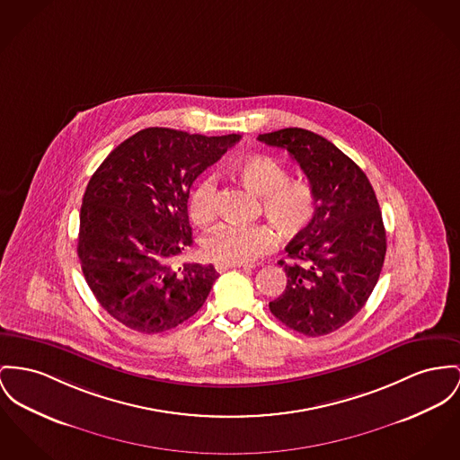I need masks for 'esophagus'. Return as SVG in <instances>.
Instances as JSON below:
<instances>
[{
  "label": "esophagus",
  "instance_id": "obj_1",
  "mask_svg": "<svg viewBox=\"0 0 460 460\" xmlns=\"http://www.w3.org/2000/svg\"><path fill=\"white\" fill-rule=\"evenodd\" d=\"M239 267H243V265H228V263H216L215 269L221 274V272H226V270H230V269H239Z\"/></svg>",
  "mask_w": 460,
  "mask_h": 460
}]
</instances>
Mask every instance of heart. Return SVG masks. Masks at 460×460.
I'll return each mask as SVG.
<instances>
[{"instance_id": "1", "label": "heart", "mask_w": 460, "mask_h": 460, "mask_svg": "<svg viewBox=\"0 0 460 460\" xmlns=\"http://www.w3.org/2000/svg\"><path fill=\"white\" fill-rule=\"evenodd\" d=\"M234 176L260 197L258 213L265 216L284 239L302 235L317 213V195L305 180H291L289 171L267 155L239 160L232 167ZM188 211L197 225H209L216 217V180H199L188 195ZM276 244L274 232L267 225L234 226L223 225L209 234L202 249L216 263L243 265L269 252Z\"/></svg>"}]
</instances>
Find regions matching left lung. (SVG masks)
Wrapping results in <instances>:
<instances>
[{
  "label": "left lung",
  "instance_id": "left-lung-1",
  "mask_svg": "<svg viewBox=\"0 0 460 460\" xmlns=\"http://www.w3.org/2000/svg\"><path fill=\"white\" fill-rule=\"evenodd\" d=\"M258 141L288 150L317 195L312 225L286 245L288 282L270 312L306 337L337 332L367 304L384 267L387 239L373 186L319 134L289 127Z\"/></svg>",
  "mask_w": 460,
  "mask_h": 460
}]
</instances>
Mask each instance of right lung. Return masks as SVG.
Returning a JSON list of instances; mask_svg holds the SVG:
<instances>
[{
	"label": "right lung",
	"instance_id": "1",
	"mask_svg": "<svg viewBox=\"0 0 460 460\" xmlns=\"http://www.w3.org/2000/svg\"><path fill=\"white\" fill-rule=\"evenodd\" d=\"M239 139L150 127L125 139L93 172L76 251L93 296L123 326L162 333L208 300L215 267L172 261L193 244L191 184Z\"/></svg>",
	"mask_w": 460,
	"mask_h": 460
}]
</instances>
